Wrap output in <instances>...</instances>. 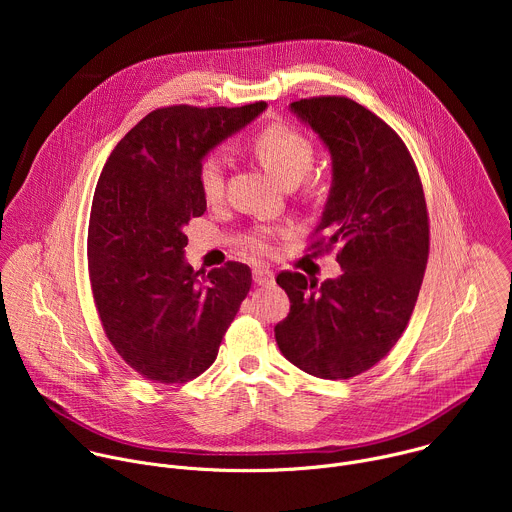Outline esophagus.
Listing matches in <instances>:
<instances>
[{
    "instance_id": "esophagus-1",
    "label": "esophagus",
    "mask_w": 512,
    "mask_h": 512,
    "mask_svg": "<svg viewBox=\"0 0 512 512\" xmlns=\"http://www.w3.org/2000/svg\"><path fill=\"white\" fill-rule=\"evenodd\" d=\"M253 281L257 285H273L275 283V275L269 267H255L253 269Z\"/></svg>"
}]
</instances>
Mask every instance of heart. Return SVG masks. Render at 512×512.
Returning <instances> with one entry per match:
<instances>
[{"label":"heart","mask_w":512,"mask_h":512,"mask_svg":"<svg viewBox=\"0 0 512 512\" xmlns=\"http://www.w3.org/2000/svg\"><path fill=\"white\" fill-rule=\"evenodd\" d=\"M251 150L263 168L283 184H296L312 166L314 143L308 135L285 123H269L251 137ZM198 188L208 204L221 202L225 194V168L218 154H208L198 164ZM281 229L257 225L249 229L241 243L257 257H269Z\"/></svg>","instance_id":"heart-1"}]
</instances>
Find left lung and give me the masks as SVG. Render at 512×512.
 <instances>
[{
	"mask_svg": "<svg viewBox=\"0 0 512 512\" xmlns=\"http://www.w3.org/2000/svg\"><path fill=\"white\" fill-rule=\"evenodd\" d=\"M328 145L332 188L308 251L338 247L342 275L281 271L291 302L275 326L281 354L318 379H352L397 344L413 314L427 257L429 214L417 166L381 117L342 95L291 103Z\"/></svg>",
	"mask_w": 512,
	"mask_h": 512,
	"instance_id": "left-lung-1",
	"label": "left lung"
}]
</instances>
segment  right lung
<instances>
[{
  "mask_svg": "<svg viewBox=\"0 0 512 512\" xmlns=\"http://www.w3.org/2000/svg\"><path fill=\"white\" fill-rule=\"evenodd\" d=\"M265 107H160L115 145L99 176L87 235L93 300L115 352L143 379L202 375L249 294V265L200 273L184 261V225L206 210L200 160Z\"/></svg>",
  "mask_w": 512,
  "mask_h": 512,
  "instance_id": "obj_1",
  "label": "right lung"
}]
</instances>
